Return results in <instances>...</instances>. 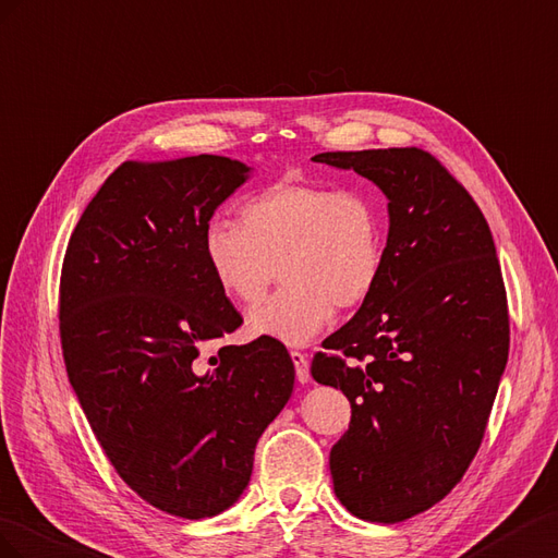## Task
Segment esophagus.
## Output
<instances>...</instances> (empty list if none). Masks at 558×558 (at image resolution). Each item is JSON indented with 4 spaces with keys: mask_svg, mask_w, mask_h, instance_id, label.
I'll return each mask as SVG.
<instances>
[{
    "mask_svg": "<svg viewBox=\"0 0 558 558\" xmlns=\"http://www.w3.org/2000/svg\"><path fill=\"white\" fill-rule=\"evenodd\" d=\"M292 362H294L299 384H308V378H311V362H308V355H306V353H299V350H292Z\"/></svg>",
    "mask_w": 558,
    "mask_h": 558,
    "instance_id": "1",
    "label": "esophagus"
}]
</instances>
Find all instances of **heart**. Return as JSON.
<instances>
[{"label":"heart","instance_id":"b5f03b06","mask_svg":"<svg viewBox=\"0 0 558 558\" xmlns=\"http://www.w3.org/2000/svg\"><path fill=\"white\" fill-rule=\"evenodd\" d=\"M201 252L217 290L238 306L262 301L280 266L284 288L247 313V331L306 345L337 306L353 311L374 294L386 262V219L364 191L276 182L243 201L238 227H205Z\"/></svg>","mask_w":558,"mask_h":558}]
</instances>
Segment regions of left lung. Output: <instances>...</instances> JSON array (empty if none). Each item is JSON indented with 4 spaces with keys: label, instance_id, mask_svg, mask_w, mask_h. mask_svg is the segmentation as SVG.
<instances>
[{
    "label": "left lung",
    "instance_id": "left-lung-1",
    "mask_svg": "<svg viewBox=\"0 0 558 558\" xmlns=\"http://www.w3.org/2000/svg\"><path fill=\"white\" fill-rule=\"evenodd\" d=\"M388 198L384 274L325 339L311 374L353 416L333 444V493L350 514L397 523L439 502L480 449L509 350L490 229L468 191L423 149L327 151Z\"/></svg>",
    "mask_w": 558,
    "mask_h": 558
}]
</instances>
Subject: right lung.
<instances>
[{
	"mask_svg": "<svg viewBox=\"0 0 558 558\" xmlns=\"http://www.w3.org/2000/svg\"><path fill=\"white\" fill-rule=\"evenodd\" d=\"M227 156L125 161L88 203L60 278L70 384L109 463L140 498L182 519L229 509L254 447L288 404L294 364L274 339L203 348L241 327L201 241L250 180Z\"/></svg>",
	"mask_w": 558,
	"mask_h": 558,
	"instance_id": "add662e5",
	"label": "right lung"
}]
</instances>
